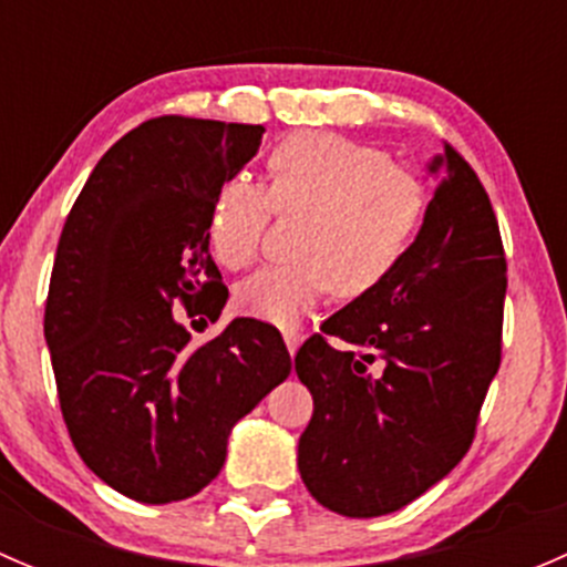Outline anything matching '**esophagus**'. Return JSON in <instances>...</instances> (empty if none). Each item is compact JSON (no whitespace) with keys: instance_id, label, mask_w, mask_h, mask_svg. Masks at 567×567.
Segmentation results:
<instances>
[{"instance_id":"esophagus-1","label":"esophagus","mask_w":567,"mask_h":567,"mask_svg":"<svg viewBox=\"0 0 567 567\" xmlns=\"http://www.w3.org/2000/svg\"><path fill=\"white\" fill-rule=\"evenodd\" d=\"M285 346H288V351H290V357H293L296 351H299V342H301V337L296 334V331H285Z\"/></svg>"}]
</instances>
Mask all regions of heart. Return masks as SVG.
Here are the masks:
<instances>
[{
    "instance_id": "heart-1",
    "label": "heart",
    "mask_w": 567,
    "mask_h": 567,
    "mask_svg": "<svg viewBox=\"0 0 567 567\" xmlns=\"http://www.w3.org/2000/svg\"><path fill=\"white\" fill-rule=\"evenodd\" d=\"M271 188L233 175L216 188L208 247L230 271L257 257L274 208L305 210L299 262L262 266L236 288L244 316L296 326L331 288L346 299L370 293L411 247L425 192L379 147L326 131H299L268 156Z\"/></svg>"
}]
</instances>
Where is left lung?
I'll use <instances>...</instances> for the list:
<instances>
[{
	"label": "left lung",
	"mask_w": 567,
	"mask_h": 567,
	"mask_svg": "<svg viewBox=\"0 0 567 567\" xmlns=\"http://www.w3.org/2000/svg\"><path fill=\"white\" fill-rule=\"evenodd\" d=\"M427 173L436 192L398 268L296 353L316 400L299 472L340 516H386L447 477L499 370L507 262L494 208L450 145Z\"/></svg>",
	"instance_id": "obj_1"
}]
</instances>
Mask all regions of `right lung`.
<instances>
[{
	"mask_svg": "<svg viewBox=\"0 0 567 567\" xmlns=\"http://www.w3.org/2000/svg\"><path fill=\"white\" fill-rule=\"evenodd\" d=\"M262 125L156 117L95 164L56 244L45 346L73 447L106 485L145 505L199 494L233 425L290 375L274 326L236 318L192 346L175 318H219L227 288L208 214L251 162Z\"/></svg>",
	"mask_w": 567,
	"mask_h": 567,
	"instance_id": "add662e5",
	"label": "right lung"
}]
</instances>
